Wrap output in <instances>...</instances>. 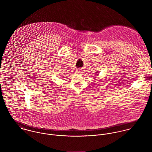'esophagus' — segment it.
<instances>
[{"mask_svg":"<svg viewBox=\"0 0 152 152\" xmlns=\"http://www.w3.org/2000/svg\"><path fill=\"white\" fill-rule=\"evenodd\" d=\"M76 72H77V73H80V72H81V69L80 68L77 69V70H76Z\"/></svg>","mask_w":152,"mask_h":152,"instance_id":"obj_1","label":"esophagus"}]
</instances>
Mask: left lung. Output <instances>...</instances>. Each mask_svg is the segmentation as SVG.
Returning a JSON list of instances; mask_svg holds the SVG:
<instances>
[{
	"instance_id": "obj_1",
	"label": "left lung",
	"mask_w": 152,
	"mask_h": 152,
	"mask_svg": "<svg viewBox=\"0 0 152 152\" xmlns=\"http://www.w3.org/2000/svg\"><path fill=\"white\" fill-rule=\"evenodd\" d=\"M99 72H96V74H98ZM96 75H98V74H96Z\"/></svg>"
}]
</instances>
